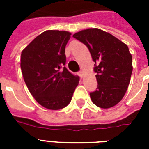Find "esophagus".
<instances>
[{
    "mask_svg": "<svg viewBox=\"0 0 149 149\" xmlns=\"http://www.w3.org/2000/svg\"><path fill=\"white\" fill-rule=\"evenodd\" d=\"M79 77H81V78H84V72H83L82 70L79 72Z\"/></svg>",
    "mask_w": 149,
    "mask_h": 149,
    "instance_id": "1",
    "label": "esophagus"
}]
</instances>
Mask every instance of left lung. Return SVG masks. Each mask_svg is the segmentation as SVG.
<instances>
[{"instance_id": "1", "label": "left lung", "mask_w": 149, "mask_h": 149, "mask_svg": "<svg viewBox=\"0 0 149 149\" xmlns=\"http://www.w3.org/2000/svg\"><path fill=\"white\" fill-rule=\"evenodd\" d=\"M72 37L86 45L97 73V91L90 93L92 102L110 108L124 97L132 72V56L128 47L111 34L99 29H88Z\"/></svg>"}]
</instances>
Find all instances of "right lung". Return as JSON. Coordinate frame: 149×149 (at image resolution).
<instances>
[{"label":"right lung","mask_w":149,"mask_h":149,"mask_svg":"<svg viewBox=\"0 0 149 149\" xmlns=\"http://www.w3.org/2000/svg\"><path fill=\"white\" fill-rule=\"evenodd\" d=\"M71 33L48 30L38 36L23 51L21 68L30 93L38 104L59 110L70 104L79 77L65 67V48Z\"/></svg>","instance_id":"right-lung-1"}]
</instances>
